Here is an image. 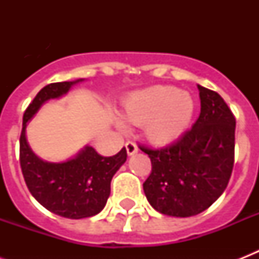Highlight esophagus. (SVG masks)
Here are the masks:
<instances>
[{"label":"esophagus","instance_id":"34e87169","mask_svg":"<svg viewBox=\"0 0 259 259\" xmlns=\"http://www.w3.org/2000/svg\"><path fill=\"white\" fill-rule=\"evenodd\" d=\"M125 148H126V152H127V154H129V156H133V154H136V153H137V150H138L137 145H136V144H134V142H132V141L126 142Z\"/></svg>","mask_w":259,"mask_h":259}]
</instances>
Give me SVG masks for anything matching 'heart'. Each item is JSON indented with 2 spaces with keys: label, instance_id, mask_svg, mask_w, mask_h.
<instances>
[{
  "label": "heart",
  "instance_id": "heart-1",
  "mask_svg": "<svg viewBox=\"0 0 259 259\" xmlns=\"http://www.w3.org/2000/svg\"><path fill=\"white\" fill-rule=\"evenodd\" d=\"M196 109L188 91L173 86H156L130 95L123 103V118L133 125H142L145 137L153 144L173 142L188 129ZM118 126H123L115 118Z\"/></svg>",
  "mask_w": 259,
  "mask_h": 259
}]
</instances>
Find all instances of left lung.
<instances>
[{
  "label": "left lung",
  "instance_id": "1",
  "mask_svg": "<svg viewBox=\"0 0 259 259\" xmlns=\"http://www.w3.org/2000/svg\"><path fill=\"white\" fill-rule=\"evenodd\" d=\"M200 115L192 129L160 149L140 146L152 161L144 192L156 211L188 218L225 192L234 166L235 117L212 90L197 84Z\"/></svg>",
  "mask_w": 259,
  "mask_h": 259
}]
</instances>
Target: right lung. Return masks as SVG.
Here are the masks:
<instances>
[{
	"label": "right lung",
	"instance_id": "1",
	"mask_svg": "<svg viewBox=\"0 0 259 259\" xmlns=\"http://www.w3.org/2000/svg\"><path fill=\"white\" fill-rule=\"evenodd\" d=\"M82 80L51 83L40 90L24 113L20 136V164L29 192L48 211L68 219L94 217L105 208L111 179L127 157L125 148L115 156L103 157L86 145L67 161L50 162L38 157L28 144L26 126L38 109L47 101L66 95Z\"/></svg>",
	"mask_w": 259,
	"mask_h": 259
}]
</instances>
